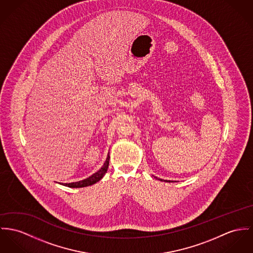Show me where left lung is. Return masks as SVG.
<instances>
[{
  "label": "left lung",
  "mask_w": 253,
  "mask_h": 253,
  "mask_svg": "<svg viewBox=\"0 0 253 253\" xmlns=\"http://www.w3.org/2000/svg\"><path fill=\"white\" fill-rule=\"evenodd\" d=\"M156 179H158V180H160V181H166V182H169V183H170V182H173V181H170V180H163V179H159V178H157L155 177Z\"/></svg>",
  "instance_id": "left-lung-1"
}]
</instances>
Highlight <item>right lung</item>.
I'll list each match as a JSON object with an SVG mask.
<instances>
[{"label": "right lung", "mask_w": 253, "mask_h": 253, "mask_svg": "<svg viewBox=\"0 0 253 253\" xmlns=\"http://www.w3.org/2000/svg\"><path fill=\"white\" fill-rule=\"evenodd\" d=\"M109 161H110V153H108V157H107L104 165L102 166V168L95 173H93L91 176H89V177H87L84 180L78 181V182L64 183V184H61V185L69 187V188H84V187L91 186V185L97 183L98 181H100L104 177V175L106 174V172L108 170V168H109Z\"/></svg>", "instance_id": "1"}]
</instances>
